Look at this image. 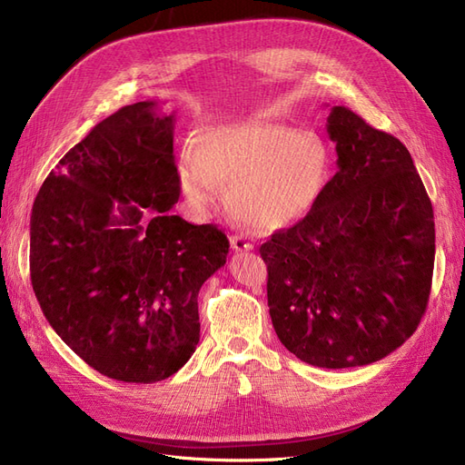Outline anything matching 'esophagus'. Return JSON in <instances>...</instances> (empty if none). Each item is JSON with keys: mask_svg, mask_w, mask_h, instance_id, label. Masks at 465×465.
Returning a JSON list of instances; mask_svg holds the SVG:
<instances>
[{"mask_svg": "<svg viewBox=\"0 0 465 465\" xmlns=\"http://www.w3.org/2000/svg\"><path fill=\"white\" fill-rule=\"evenodd\" d=\"M231 246L236 252H250L252 248H254V244H252L250 241H246L244 234H232L231 236Z\"/></svg>", "mask_w": 465, "mask_h": 465, "instance_id": "obj_1", "label": "esophagus"}]
</instances>
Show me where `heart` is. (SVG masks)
Here are the masks:
<instances>
[{
    "mask_svg": "<svg viewBox=\"0 0 465 465\" xmlns=\"http://www.w3.org/2000/svg\"><path fill=\"white\" fill-rule=\"evenodd\" d=\"M331 171L330 149L312 132L248 120L219 125L180 154L178 184L195 213H207L229 188L234 213L270 232L306 217L320 202Z\"/></svg>",
    "mask_w": 465,
    "mask_h": 465,
    "instance_id": "obj_1",
    "label": "heart"
}]
</instances>
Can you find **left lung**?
Instances as JSON below:
<instances>
[{
    "label": "left lung",
    "mask_w": 465,
    "mask_h": 465,
    "mask_svg": "<svg viewBox=\"0 0 465 465\" xmlns=\"http://www.w3.org/2000/svg\"><path fill=\"white\" fill-rule=\"evenodd\" d=\"M337 173L320 202L260 246L279 341L320 369L390 355L427 311L434 215L410 151L353 110L333 106Z\"/></svg>",
    "instance_id": "8db88e82"
}]
</instances>
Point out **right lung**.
I'll list each match as a JSON object with an SVG mask.
<instances>
[{
    "instance_id": "1",
    "label": "right lung",
    "mask_w": 465,
    "mask_h": 465,
    "mask_svg": "<svg viewBox=\"0 0 465 465\" xmlns=\"http://www.w3.org/2000/svg\"><path fill=\"white\" fill-rule=\"evenodd\" d=\"M174 114L124 106L69 149L31 215V281L54 331L89 367L151 384L200 341L198 292L229 238L171 209L180 198Z\"/></svg>"
}]
</instances>
